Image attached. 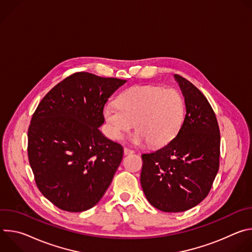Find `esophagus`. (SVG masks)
<instances>
[{
    "label": "esophagus",
    "mask_w": 252,
    "mask_h": 252,
    "mask_svg": "<svg viewBox=\"0 0 252 252\" xmlns=\"http://www.w3.org/2000/svg\"><path fill=\"white\" fill-rule=\"evenodd\" d=\"M134 152L132 151V150H130V149H127V148H125L124 149V154L126 155V156H127V155H131V154H133Z\"/></svg>",
    "instance_id": "obj_1"
}]
</instances>
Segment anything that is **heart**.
Here are the masks:
<instances>
[{
	"label": "heart",
	"mask_w": 252,
	"mask_h": 252,
	"mask_svg": "<svg viewBox=\"0 0 252 252\" xmlns=\"http://www.w3.org/2000/svg\"><path fill=\"white\" fill-rule=\"evenodd\" d=\"M103 118L110 135L121 139L133 126L135 145L150 142L162 147L182 129L186 118V100L173 88L160 86H134L119 95L117 102L103 107Z\"/></svg>",
	"instance_id": "heart-1"
}]
</instances>
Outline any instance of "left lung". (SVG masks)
<instances>
[{
  "mask_svg": "<svg viewBox=\"0 0 252 252\" xmlns=\"http://www.w3.org/2000/svg\"><path fill=\"white\" fill-rule=\"evenodd\" d=\"M186 100L182 129L160 150L143 154L140 185L149 202L164 212H182L209 193L220 167V133L203 94L174 75Z\"/></svg>",
  "mask_w": 252,
  "mask_h": 252,
  "instance_id": "1",
  "label": "left lung"
}]
</instances>
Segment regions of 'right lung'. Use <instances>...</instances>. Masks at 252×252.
I'll return each instance as SVG.
<instances>
[{
  "mask_svg": "<svg viewBox=\"0 0 252 252\" xmlns=\"http://www.w3.org/2000/svg\"><path fill=\"white\" fill-rule=\"evenodd\" d=\"M126 81L80 71L41 100L28 129V157L35 185L57 207L81 212L110 187L124 155L98 129L103 107Z\"/></svg>",
  "mask_w": 252,
  "mask_h": 252,
  "instance_id": "obj_1",
  "label": "right lung"
}]
</instances>
